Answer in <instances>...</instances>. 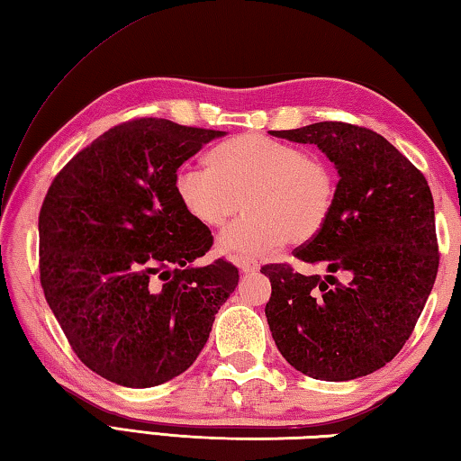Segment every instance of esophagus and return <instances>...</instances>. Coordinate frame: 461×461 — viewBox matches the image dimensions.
<instances>
[{"instance_id": "esophagus-1", "label": "esophagus", "mask_w": 461, "mask_h": 461, "mask_svg": "<svg viewBox=\"0 0 461 461\" xmlns=\"http://www.w3.org/2000/svg\"><path fill=\"white\" fill-rule=\"evenodd\" d=\"M237 265L242 273H255L258 271V260L257 258H250V257H239L237 258Z\"/></svg>"}]
</instances>
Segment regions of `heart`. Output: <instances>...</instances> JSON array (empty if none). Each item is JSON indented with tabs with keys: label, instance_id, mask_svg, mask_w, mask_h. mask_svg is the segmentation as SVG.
<instances>
[{
	"label": "heart",
	"instance_id": "b5f03b06",
	"mask_svg": "<svg viewBox=\"0 0 461 461\" xmlns=\"http://www.w3.org/2000/svg\"><path fill=\"white\" fill-rule=\"evenodd\" d=\"M208 168L182 167L175 194L203 227H222L242 206L249 211L221 234L232 257L265 255L286 240H309L337 201V175L321 156L260 134H240L208 152Z\"/></svg>",
	"mask_w": 461,
	"mask_h": 461
}]
</instances>
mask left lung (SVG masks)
Instances as JSON below:
<instances>
[{
    "label": "left lung",
    "instance_id": "left-lung-1",
    "mask_svg": "<svg viewBox=\"0 0 461 461\" xmlns=\"http://www.w3.org/2000/svg\"><path fill=\"white\" fill-rule=\"evenodd\" d=\"M271 134L317 144L339 172L331 219L293 250L303 263L325 265V279L289 263L260 267L273 289L265 315L275 345L312 379L369 375L402 351L436 281L428 180L384 136L357 124L317 122Z\"/></svg>",
    "mask_w": 461,
    "mask_h": 461
}]
</instances>
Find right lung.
Instances as JSON below:
<instances>
[{
	"label": "right lung",
	"instance_id": "1",
	"mask_svg": "<svg viewBox=\"0 0 461 461\" xmlns=\"http://www.w3.org/2000/svg\"><path fill=\"white\" fill-rule=\"evenodd\" d=\"M221 130L134 118L51 180L40 208V283L69 347L112 384L154 387L193 366L239 283L175 194L182 162Z\"/></svg>",
	"mask_w": 461,
	"mask_h": 461
}]
</instances>
